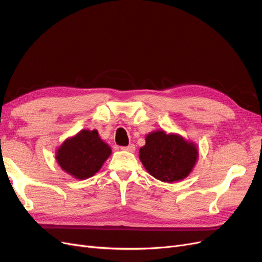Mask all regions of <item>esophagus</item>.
I'll use <instances>...</instances> for the list:
<instances>
[{"label":"esophagus","instance_id":"34e87169","mask_svg":"<svg viewBox=\"0 0 262 262\" xmlns=\"http://www.w3.org/2000/svg\"><path fill=\"white\" fill-rule=\"evenodd\" d=\"M120 148L123 150H128V152H134V150H136V145L129 144L128 146H121Z\"/></svg>","mask_w":262,"mask_h":262}]
</instances>
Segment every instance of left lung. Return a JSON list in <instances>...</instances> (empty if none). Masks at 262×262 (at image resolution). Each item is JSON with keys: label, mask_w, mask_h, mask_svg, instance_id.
Masks as SVG:
<instances>
[{"label": "left lung", "mask_w": 262, "mask_h": 262, "mask_svg": "<svg viewBox=\"0 0 262 262\" xmlns=\"http://www.w3.org/2000/svg\"><path fill=\"white\" fill-rule=\"evenodd\" d=\"M198 158V149L177 134L164 131L149 133L146 143L140 148V160L146 170L158 180L165 182L186 178Z\"/></svg>", "instance_id": "left-lung-1"}]
</instances>
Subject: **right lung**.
Masks as SVG:
<instances>
[{
    "mask_svg": "<svg viewBox=\"0 0 262 262\" xmlns=\"http://www.w3.org/2000/svg\"><path fill=\"white\" fill-rule=\"evenodd\" d=\"M112 154V148L98 137L96 130H82L67 140L57 153L61 168L77 179L94 176Z\"/></svg>",
    "mask_w": 262,
    "mask_h": 262,
    "instance_id": "1",
    "label": "right lung"
}]
</instances>
